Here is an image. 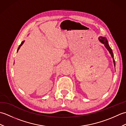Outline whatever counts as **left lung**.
<instances>
[{
	"label": "left lung",
	"mask_w": 126,
	"mask_h": 126,
	"mask_svg": "<svg viewBox=\"0 0 126 126\" xmlns=\"http://www.w3.org/2000/svg\"><path fill=\"white\" fill-rule=\"evenodd\" d=\"M98 40H99V41H100L102 44H104V47H106V49L108 50L109 52L110 53V55L111 56V57H112V58H113L114 67H115V60H114V55H113V51H112L111 47H109L107 39V38H106L105 37H102V36H101V37H98Z\"/></svg>",
	"instance_id": "left-lung-1"
}]
</instances>
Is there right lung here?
Returning <instances> with one entry per match:
<instances>
[{
    "instance_id": "right-lung-1",
    "label": "right lung",
    "mask_w": 126,
    "mask_h": 126,
    "mask_svg": "<svg viewBox=\"0 0 126 126\" xmlns=\"http://www.w3.org/2000/svg\"><path fill=\"white\" fill-rule=\"evenodd\" d=\"M24 42H25V41H23L22 43H21V44H20V45H19V47H18V50H17V52H18V50H19V49H20V47L22 46V45L23 44V43H24Z\"/></svg>"
}]
</instances>
